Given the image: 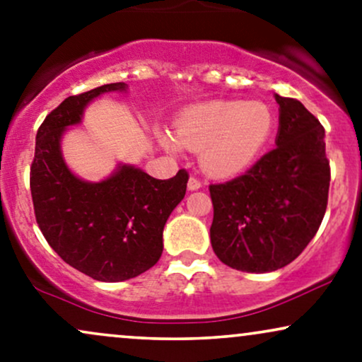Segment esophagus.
<instances>
[{"label":"esophagus","instance_id":"esophagus-1","mask_svg":"<svg viewBox=\"0 0 362 362\" xmlns=\"http://www.w3.org/2000/svg\"><path fill=\"white\" fill-rule=\"evenodd\" d=\"M199 188H202V181H199L197 176H191L189 181H188V189L194 191V189H199Z\"/></svg>","mask_w":362,"mask_h":362}]
</instances>
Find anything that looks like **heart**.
<instances>
[{"label": "heart", "mask_w": 362, "mask_h": 362, "mask_svg": "<svg viewBox=\"0 0 362 362\" xmlns=\"http://www.w3.org/2000/svg\"><path fill=\"white\" fill-rule=\"evenodd\" d=\"M274 129V115L261 101H211L193 106L174 127V141L160 134L163 146L176 152H199V163L215 177L239 176L256 163Z\"/></svg>", "instance_id": "obj_1"}]
</instances>
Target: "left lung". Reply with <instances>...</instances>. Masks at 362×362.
<instances>
[{
  "instance_id": "8db88e82",
  "label": "left lung",
  "mask_w": 362,
  "mask_h": 362,
  "mask_svg": "<svg viewBox=\"0 0 362 362\" xmlns=\"http://www.w3.org/2000/svg\"><path fill=\"white\" fill-rule=\"evenodd\" d=\"M276 147L227 182L210 185L211 247L245 273L281 269L303 252L324 220L330 164L325 130L295 98L276 95Z\"/></svg>"
}]
</instances>
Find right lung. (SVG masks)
<instances>
[{
    "instance_id": "right-lung-1",
    "label": "right lung",
    "mask_w": 362,
    "mask_h": 362,
    "mask_svg": "<svg viewBox=\"0 0 362 362\" xmlns=\"http://www.w3.org/2000/svg\"><path fill=\"white\" fill-rule=\"evenodd\" d=\"M112 83L66 98L38 127L30 165V191L38 228L67 264L98 281L117 283L146 273L163 254V230L185 198L189 174L156 180L134 165H122L108 180L76 177L61 156L66 127L81 120L84 106Z\"/></svg>"
}]
</instances>
